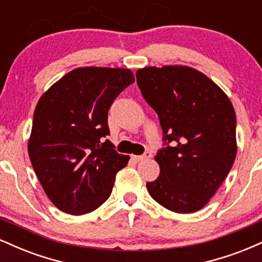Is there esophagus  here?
<instances>
[{"label":"esophagus","instance_id":"34e87169","mask_svg":"<svg viewBox=\"0 0 262 262\" xmlns=\"http://www.w3.org/2000/svg\"><path fill=\"white\" fill-rule=\"evenodd\" d=\"M132 158H133V160H134V161H143V160H146V159H150V158H151V152H150V151H146L145 154L139 155V156L133 155V156H132Z\"/></svg>","mask_w":262,"mask_h":262}]
</instances>
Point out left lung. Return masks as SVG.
Wrapping results in <instances>:
<instances>
[{"label": "left lung", "mask_w": 262, "mask_h": 262, "mask_svg": "<svg viewBox=\"0 0 262 262\" xmlns=\"http://www.w3.org/2000/svg\"><path fill=\"white\" fill-rule=\"evenodd\" d=\"M137 83L158 113L164 145L150 196L176 213H193L214 196L236 156V117L228 96L188 66L144 68Z\"/></svg>", "instance_id": "left-lung-1"}]
</instances>
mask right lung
<instances>
[{"mask_svg":"<svg viewBox=\"0 0 262 262\" xmlns=\"http://www.w3.org/2000/svg\"><path fill=\"white\" fill-rule=\"evenodd\" d=\"M134 82L129 69L79 68L62 76L38 101L28 154L49 200L62 212L81 215L112 193L129 156L110 140L108 110Z\"/></svg>","mask_w":262,"mask_h":262,"instance_id":"obj_1","label":"right lung"}]
</instances>
